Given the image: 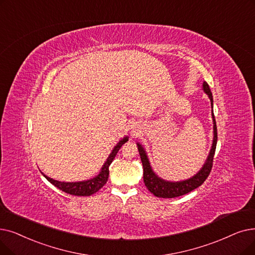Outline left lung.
I'll use <instances>...</instances> for the list:
<instances>
[{"label":"left lung","instance_id":"left-lung-1","mask_svg":"<svg viewBox=\"0 0 255 255\" xmlns=\"http://www.w3.org/2000/svg\"><path fill=\"white\" fill-rule=\"evenodd\" d=\"M202 90L208 96L209 100H210V104H212V108H213V102H214L213 94H212V92H210L209 85L205 81L203 82ZM212 118H213V124H214V131H213L214 138H213V143H212V149H210L208 156H207L204 164L202 165V168L189 179L181 180V181H169V180L162 179L161 177H159L156 173L153 171L145 148H143L139 142H136L137 149H138V152L140 155V160L142 163V169H143V174H142L143 175V182H145V185L147 186V189L154 196H156L158 198L179 197V196H182V195H185L187 193L192 192L193 190L197 189V187L200 186L205 181L210 171H212L214 155H215L217 139H218L217 125H216V120H215L213 110H212Z\"/></svg>","mask_w":255,"mask_h":255}]
</instances>
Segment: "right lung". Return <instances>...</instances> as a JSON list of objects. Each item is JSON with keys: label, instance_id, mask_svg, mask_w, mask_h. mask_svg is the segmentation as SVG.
<instances>
[{"label": "right lung", "instance_id": "1", "mask_svg": "<svg viewBox=\"0 0 255 255\" xmlns=\"http://www.w3.org/2000/svg\"><path fill=\"white\" fill-rule=\"evenodd\" d=\"M128 138H129L128 136H124L117 143L115 148L113 149L112 153L109 154V156L107 157L106 161L102 165L101 171L99 172V174L97 176H95L94 178H91L88 180L76 181V182H64V181H58V180H55L53 178H50V177H48L43 173H41V174L46 177L49 182H51L53 185L58 187L59 190L63 191L66 194H71L74 196H91V195L97 193L107 182L108 176H109V165L115 159L116 155H117L118 151L120 150V148L123 146L126 141H128Z\"/></svg>", "mask_w": 255, "mask_h": 255}]
</instances>
